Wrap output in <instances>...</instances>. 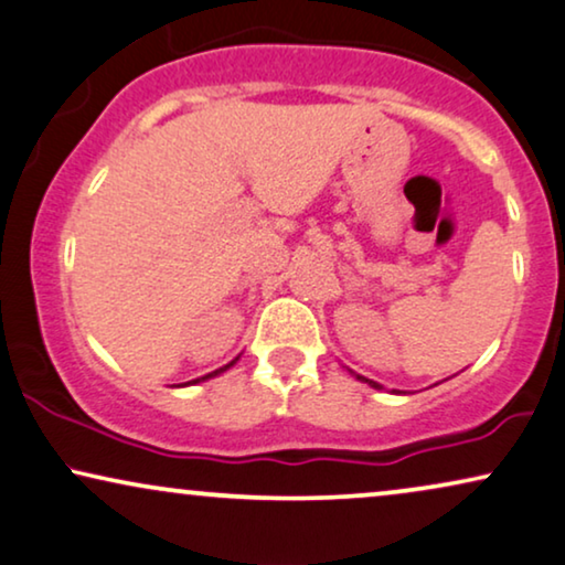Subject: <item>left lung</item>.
Returning <instances> with one entry per match:
<instances>
[{"instance_id": "obj_1", "label": "left lung", "mask_w": 565, "mask_h": 565, "mask_svg": "<svg viewBox=\"0 0 565 565\" xmlns=\"http://www.w3.org/2000/svg\"><path fill=\"white\" fill-rule=\"evenodd\" d=\"M356 380H361V382H370V385H372V387H377V390H382V385H377V382H372V380H366V377H359V374H356Z\"/></svg>"}]
</instances>
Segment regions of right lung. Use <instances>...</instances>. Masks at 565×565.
<instances>
[{
    "label": "right lung",
    "instance_id": "obj_1",
    "mask_svg": "<svg viewBox=\"0 0 565 565\" xmlns=\"http://www.w3.org/2000/svg\"><path fill=\"white\" fill-rule=\"evenodd\" d=\"M232 364H235V361H232ZM232 364H227V366H222V370H216V372H212V374H206V377H201V380H209V377H214V374H220V372H224V370H230ZM193 382H199V380H193Z\"/></svg>",
    "mask_w": 565,
    "mask_h": 565
}]
</instances>
